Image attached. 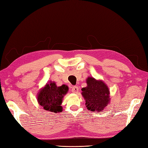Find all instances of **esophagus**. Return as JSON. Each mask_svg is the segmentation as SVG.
Here are the masks:
<instances>
[{
    "label": "esophagus",
    "instance_id": "34e87169",
    "mask_svg": "<svg viewBox=\"0 0 148 148\" xmlns=\"http://www.w3.org/2000/svg\"><path fill=\"white\" fill-rule=\"evenodd\" d=\"M79 88L78 86H73L72 89H71V91H72L73 93H77L78 92Z\"/></svg>",
    "mask_w": 148,
    "mask_h": 148
}]
</instances>
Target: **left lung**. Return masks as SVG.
Here are the masks:
<instances>
[{
  "label": "left lung",
  "instance_id": "left-lung-1",
  "mask_svg": "<svg viewBox=\"0 0 148 148\" xmlns=\"http://www.w3.org/2000/svg\"><path fill=\"white\" fill-rule=\"evenodd\" d=\"M86 87L82 89V95L85 105L89 110L100 112L107 106L110 101L109 87L101 79L89 77L86 79Z\"/></svg>",
  "mask_w": 148,
  "mask_h": 148
}]
</instances>
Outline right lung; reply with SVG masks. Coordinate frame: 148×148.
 I'll return each instance as SVG.
<instances>
[{
  "label": "right lung",
  "mask_w": 148,
  "mask_h": 148,
  "mask_svg": "<svg viewBox=\"0 0 148 148\" xmlns=\"http://www.w3.org/2000/svg\"><path fill=\"white\" fill-rule=\"evenodd\" d=\"M68 91L69 87L66 85L57 86L54 82L50 81L38 92V104L46 111L54 113L62 112L63 110V107L61 106L62 103Z\"/></svg>",
  "instance_id": "obj_1"
}]
</instances>
